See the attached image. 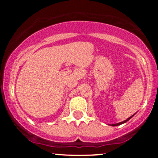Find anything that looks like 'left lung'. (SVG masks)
Wrapping results in <instances>:
<instances>
[{
  "instance_id": "obj_1",
  "label": "left lung",
  "mask_w": 158,
  "mask_h": 158,
  "mask_svg": "<svg viewBox=\"0 0 158 158\" xmlns=\"http://www.w3.org/2000/svg\"><path fill=\"white\" fill-rule=\"evenodd\" d=\"M133 116H134V115H133ZM133 116H131V117H129V118H128V119H126V120L123 121V122H121V123H116V124H112V125H111V126H119V125H121V124H123V123H126V122H127V121H128V120H129V119H131V117H133Z\"/></svg>"
}]
</instances>
